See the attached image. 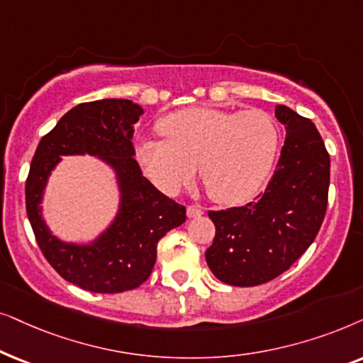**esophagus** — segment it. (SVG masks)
Listing matches in <instances>:
<instances>
[{"mask_svg":"<svg viewBox=\"0 0 363 363\" xmlns=\"http://www.w3.org/2000/svg\"><path fill=\"white\" fill-rule=\"evenodd\" d=\"M202 214H204V212H202L201 207H197V206L187 207V217H189V219H194V217H201Z\"/></svg>","mask_w":363,"mask_h":363,"instance_id":"34e87169","label":"esophagus"}]
</instances>
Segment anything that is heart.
I'll return each instance as SVG.
<instances>
[{
	"label": "heart",
	"instance_id": "obj_1",
	"mask_svg": "<svg viewBox=\"0 0 363 363\" xmlns=\"http://www.w3.org/2000/svg\"><path fill=\"white\" fill-rule=\"evenodd\" d=\"M164 139L138 143L136 156L159 189L177 194L199 169L207 196L217 204H244L257 194L274 166L279 129L269 114L186 108L157 123Z\"/></svg>",
	"mask_w": 363,
	"mask_h": 363
}]
</instances>
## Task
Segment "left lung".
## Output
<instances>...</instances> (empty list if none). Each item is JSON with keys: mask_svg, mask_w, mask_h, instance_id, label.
<instances>
[{"mask_svg": "<svg viewBox=\"0 0 363 363\" xmlns=\"http://www.w3.org/2000/svg\"><path fill=\"white\" fill-rule=\"evenodd\" d=\"M275 118L286 125V143L265 191L242 207L209 211L216 238L206 260L229 286H260L286 272L325 217L330 157L315 124L280 104Z\"/></svg>", "mask_w": 363, "mask_h": 363, "instance_id": "left-lung-1", "label": "left lung"}]
</instances>
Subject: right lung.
Segmentation results:
<instances>
[{"label":"right lung","instance_id":"right-lung-1","mask_svg":"<svg viewBox=\"0 0 363 363\" xmlns=\"http://www.w3.org/2000/svg\"><path fill=\"white\" fill-rule=\"evenodd\" d=\"M144 113L129 99L77 104L38 144L26 179V212L51 267L67 282L98 294L133 291L146 282L157 242L186 222V207L157 191L134 159V124ZM89 153L116 172L121 201L115 220L89 245L62 243L47 229L40 201L47 177L61 155Z\"/></svg>","mask_w":363,"mask_h":363}]
</instances>
